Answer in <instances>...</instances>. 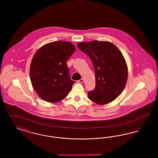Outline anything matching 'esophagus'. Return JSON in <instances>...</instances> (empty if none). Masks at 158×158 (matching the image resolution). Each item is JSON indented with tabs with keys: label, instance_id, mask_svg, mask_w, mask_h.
I'll list each match as a JSON object with an SVG mask.
<instances>
[{
	"label": "esophagus",
	"instance_id": "34e87169",
	"mask_svg": "<svg viewBox=\"0 0 158 158\" xmlns=\"http://www.w3.org/2000/svg\"><path fill=\"white\" fill-rule=\"evenodd\" d=\"M83 81H84V80H83V79H82H82H80V80H79V81H77V82H78V83H83Z\"/></svg>",
	"mask_w": 158,
	"mask_h": 158
}]
</instances>
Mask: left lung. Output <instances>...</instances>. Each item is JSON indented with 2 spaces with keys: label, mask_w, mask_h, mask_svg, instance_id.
Instances as JSON below:
<instances>
[{
  "label": "left lung",
  "mask_w": 158,
  "mask_h": 158,
  "mask_svg": "<svg viewBox=\"0 0 158 158\" xmlns=\"http://www.w3.org/2000/svg\"><path fill=\"white\" fill-rule=\"evenodd\" d=\"M77 46L89 57L95 70V88L88 92V98L99 105L112 102L124 90L127 80V66L122 53L108 41L82 42Z\"/></svg>",
  "instance_id": "1"
}]
</instances>
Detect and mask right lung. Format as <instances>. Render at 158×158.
Returning a JSON list of instances; mask_svg holds the SVG:
<instances>
[{
  "label": "right lung",
  "mask_w": 158,
  "mask_h": 158,
  "mask_svg": "<svg viewBox=\"0 0 158 158\" xmlns=\"http://www.w3.org/2000/svg\"><path fill=\"white\" fill-rule=\"evenodd\" d=\"M75 51L70 42L57 41L41 47L30 66L31 81L38 96L57 102L68 96L75 82L70 79L66 61Z\"/></svg>",
  "instance_id": "add662e5"
}]
</instances>
